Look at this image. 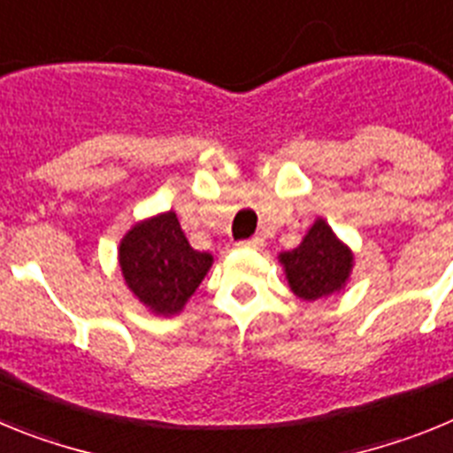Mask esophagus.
Wrapping results in <instances>:
<instances>
[{
    "label": "esophagus",
    "mask_w": 453,
    "mask_h": 453,
    "mask_svg": "<svg viewBox=\"0 0 453 453\" xmlns=\"http://www.w3.org/2000/svg\"><path fill=\"white\" fill-rule=\"evenodd\" d=\"M238 245L240 247H250V250H261V247H265V240H263L261 235H254V238L240 240Z\"/></svg>",
    "instance_id": "esophagus-1"
}]
</instances>
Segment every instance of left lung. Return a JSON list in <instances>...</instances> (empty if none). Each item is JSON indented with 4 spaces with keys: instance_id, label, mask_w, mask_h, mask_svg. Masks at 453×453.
Listing matches in <instances>:
<instances>
[{
    "instance_id": "obj_1",
    "label": "left lung",
    "mask_w": 453,
    "mask_h": 453,
    "mask_svg": "<svg viewBox=\"0 0 453 453\" xmlns=\"http://www.w3.org/2000/svg\"><path fill=\"white\" fill-rule=\"evenodd\" d=\"M288 283L306 302L322 299L345 286L351 270V251L322 219L311 226L297 250L281 254Z\"/></svg>"
}]
</instances>
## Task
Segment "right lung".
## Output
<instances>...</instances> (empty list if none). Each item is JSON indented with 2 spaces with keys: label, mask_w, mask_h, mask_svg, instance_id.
I'll return each instance as SVG.
<instances>
[{
  "label": "right lung",
  "mask_w": 453,
  "mask_h": 453,
  "mask_svg": "<svg viewBox=\"0 0 453 453\" xmlns=\"http://www.w3.org/2000/svg\"><path fill=\"white\" fill-rule=\"evenodd\" d=\"M213 256L192 250L177 215L163 213L135 224L119 245L127 286L154 313L174 315L197 290Z\"/></svg>",
  "instance_id": "1"
}]
</instances>
